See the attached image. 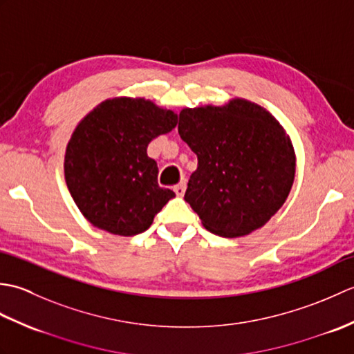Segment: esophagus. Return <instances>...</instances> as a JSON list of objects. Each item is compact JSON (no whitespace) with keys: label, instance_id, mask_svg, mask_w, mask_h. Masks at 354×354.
<instances>
[{"label":"esophagus","instance_id":"1","mask_svg":"<svg viewBox=\"0 0 354 354\" xmlns=\"http://www.w3.org/2000/svg\"><path fill=\"white\" fill-rule=\"evenodd\" d=\"M173 192L176 193V196H184V193H185V183H181V184H178V185L173 187Z\"/></svg>","mask_w":354,"mask_h":354}]
</instances>
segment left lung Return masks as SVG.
Wrapping results in <instances>:
<instances>
[{
  "label": "left lung",
  "mask_w": 354,
  "mask_h": 354,
  "mask_svg": "<svg viewBox=\"0 0 354 354\" xmlns=\"http://www.w3.org/2000/svg\"><path fill=\"white\" fill-rule=\"evenodd\" d=\"M178 132L198 155L184 201L209 232L250 234L288 199L295 152L281 124L259 104L234 99L183 109Z\"/></svg>",
  "instance_id": "obj_1"
}]
</instances>
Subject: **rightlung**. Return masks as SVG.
Wrapping results in <instances>:
<instances>
[{
    "label": "right lung",
    "instance_id": "add662e5",
    "mask_svg": "<svg viewBox=\"0 0 354 354\" xmlns=\"http://www.w3.org/2000/svg\"><path fill=\"white\" fill-rule=\"evenodd\" d=\"M176 124L175 112L129 97L103 102L82 120L66 146L65 181L94 227L137 236L175 198L158 184L147 146Z\"/></svg>",
    "mask_w": 354,
    "mask_h": 354
}]
</instances>
